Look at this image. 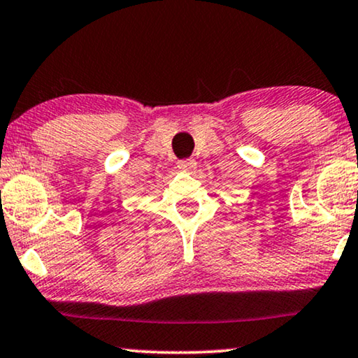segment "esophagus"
Returning <instances> with one entry per match:
<instances>
[{"label": "esophagus", "mask_w": 358, "mask_h": 358, "mask_svg": "<svg viewBox=\"0 0 358 358\" xmlns=\"http://www.w3.org/2000/svg\"><path fill=\"white\" fill-rule=\"evenodd\" d=\"M178 169L182 173H194L197 169V163L194 159H182L178 163Z\"/></svg>", "instance_id": "obj_1"}]
</instances>
